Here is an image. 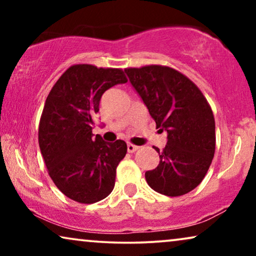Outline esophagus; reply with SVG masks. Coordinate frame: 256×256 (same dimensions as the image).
Here are the masks:
<instances>
[{"label":"esophagus","instance_id":"esophagus-1","mask_svg":"<svg viewBox=\"0 0 256 256\" xmlns=\"http://www.w3.org/2000/svg\"><path fill=\"white\" fill-rule=\"evenodd\" d=\"M138 146L132 144V143H128V144H127L128 152H136V150H138Z\"/></svg>","mask_w":256,"mask_h":256}]
</instances>
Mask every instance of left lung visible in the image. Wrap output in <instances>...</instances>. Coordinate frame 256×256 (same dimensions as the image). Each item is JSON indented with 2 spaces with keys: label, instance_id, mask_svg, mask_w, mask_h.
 <instances>
[{
  "label": "left lung",
  "instance_id": "1",
  "mask_svg": "<svg viewBox=\"0 0 256 256\" xmlns=\"http://www.w3.org/2000/svg\"><path fill=\"white\" fill-rule=\"evenodd\" d=\"M129 82L156 128L166 132L163 150L154 146L160 163L146 172L152 190L178 197L197 188L211 166L216 150V124L211 107L190 79L166 66L126 68Z\"/></svg>",
  "mask_w": 256,
  "mask_h": 256
}]
</instances>
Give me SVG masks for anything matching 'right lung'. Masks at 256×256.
Here are the masks:
<instances>
[{
	"mask_svg": "<svg viewBox=\"0 0 256 256\" xmlns=\"http://www.w3.org/2000/svg\"><path fill=\"white\" fill-rule=\"evenodd\" d=\"M124 82L121 70L79 64L66 70L48 93L38 142L51 180L72 200L93 204L113 191L127 144L94 138L92 129L102 94Z\"/></svg>",
	"mask_w": 256,
	"mask_h": 256,
	"instance_id": "obj_1",
	"label": "right lung"
}]
</instances>
